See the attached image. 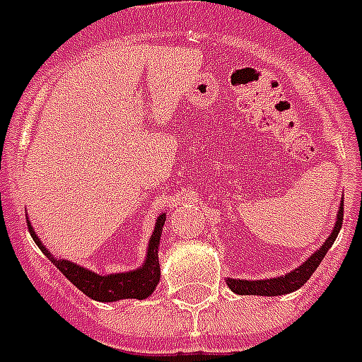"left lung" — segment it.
I'll return each mask as SVG.
<instances>
[{
	"instance_id": "1",
	"label": "left lung",
	"mask_w": 362,
	"mask_h": 362,
	"mask_svg": "<svg viewBox=\"0 0 362 362\" xmlns=\"http://www.w3.org/2000/svg\"><path fill=\"white\" fill-rule=\"evenodd\" d=\"M342 218H344V197L341 199V206H339V212H337L335 225H333V230L326 242L313 252V255L308 258L302 265H298L296 269L289 271L286 274H280L276 278H265V280H240V278H225L227 286L230 287V291H234L236 295H260V296H278V295H287V293H293L296 289H300L308 280L311 278V274L315 273V269L319 267L320 262L326 255H328L329 247L333 245L335 238L339 236V230L342 227Z\"/></svg>"
}]
</instances>
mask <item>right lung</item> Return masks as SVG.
<instances>
[{"instance_id": "1", "label": "right lung", "mask_w": 362, "mask_h": 362, "mask_svg": "<svg viewBox=\"0 0 362 362\" xmlns=\"http://www.w3.org/2000/svg\"><path fill=\"white\" fill-rule=\"evenodd\" d=\"M166 221V214H159L156 219V228L150 236L146 249V258L144 264L139 269L124 271V273H111V274H97L95 271H89L75 262L57 258L43 245L38 234L34 233L33 225L27 218V227L33 236L34 243L40 247V251L47 256L52 264L57 265L64 276L69 280L73 286H76L80 291L88 295L89 298L98 302H117L124 298H137L144 300L151 293L156 291L157 284L160 280V267H159V242L163 234V225Z\"/></svg>"}]
</instances>
